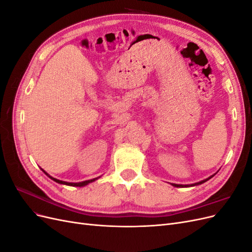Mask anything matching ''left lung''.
<instances>
[{"label": "left lung", "instance_id": "8db88e82", "mask_svg": "<svg viewBox=\"0 0 252 252\" xmlns=\"http://www.w3.org/2000/svg\"><path fill=\"white\" fill-rule=\"evenodd\" d=\"M217 174V172L215 173V174H212L211 177H209V178H207V179H205V180H203V181H201V182H197V183H194V184H190V185H182V184H171L173 187H192V186H197V185H201V184H203V183H205V182H207L208 180H210L212 177H215V175Z\"/></svg>", "mask_w": 252, "mask_h": 252}]
</instances>
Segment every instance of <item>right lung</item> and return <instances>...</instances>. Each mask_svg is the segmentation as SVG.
<instances>
[{
	"label": "right lung",
	"instance_id": "right-lung-1",
	"mask_svg": "<svg viewBox=\"0 0 252 252\" xmlns=\"http://www.w3.org/2000/svg\"><path fill=\"white\" fill-rule=\"evenodd\" d=\"M42 171H43L45 174H46L48 178H50L52 181H55V182L59 183V184H63V185H67V186H72V187H83V186H86V185L89 184V183H93V182H94L95 180H97L98 178H101V177H98V178H94V179L87 180V181H83V182H79V183H69V182L61 181V180H58V179H56V178H52L51 175H49L46 171L43 170V169H42Z\"/></svg>",
	"mask_w": 252,
	"mask_h": 252
}]
</instances>
